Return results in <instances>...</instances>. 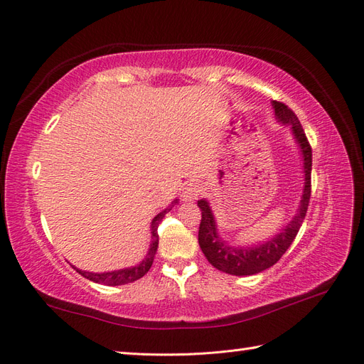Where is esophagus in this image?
<instances>
[{
    "label": "esophagus",
    "mask_w": 364,
    "mask_h": 364,
    "mask_svg": "<svg viewBox=\"0 0 364 364\" xmlns=\"http://www.w3.org/2000/svg\"><path fill=\"white\" fill-rule=\"evenodd\" d=\"M200 186L197 183H188L185 185V188L182 190V200L183 202H194L197 197L200 196Z\"/></svg>",
    "instance_id": "1"
}]
</instances>
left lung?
Segmentation results:
<instances>
[{
    "label": "left lung",
    "instance_id": "obj_1",
    "mask_svg": "<svg viewBox=\"0 0 364 364\" xmlns=\"http://www.w3.org/2000/svg\"><path fill=\"white\" fill-rule=\"evenodd\" d=\"M272 107L274 111L278 123L282 126H289L291 135L296 141L297 147L302 155V170H304V190L301 196L299 208L296 209L294 217L284 226L279 232L262 241L258 245L250 246H232L225 241L218 234L215 217L213 209L209 206L206 199L197 200V206L202 211V222L199 228V246L205 253L206 259L213 266L228 274H235V277H249V274H257L262 270L272 267L277 264L279 258L284 255L285 250L290 247L293 240L296 238L299 228L308 209V202L311 196V147L308 144L305 132L299 123V119L289 106L279 102H272Z\"/></svg>",
    "mask_w": 364,
    "mask_h": 364
}]
</instances>
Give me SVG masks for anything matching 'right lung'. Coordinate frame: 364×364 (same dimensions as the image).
<instances>
[{
    "mask_svg": "<svg viewBox=\"0 0 364 364\" xmlns=\"http://www.w3.org/2000/svg\"><path fill=\"white\" fill-rule=\"evenodd\" d=\"M179 199H176L171 202V205H168L167 208L164 209V211H161L158 215H155V218L151 220V226H150V230H151V243H150V247H149V252L146 258L142 259L139 264H136V266L134 267H126V269H119V270H112V272H103V273H92V272H86V270H80L74 267L77 272H79L83 278L90 279L92 282H98V284H105V285H124V284H129V282H134L139 278L144 277V274L150 270L151 264H153V259H155V255H156V250H158V245H159V235H158V226L159 223L162 222V218L165 217V214H167L171 206L178 205Z\"/></svg>",
    "mask_w": 364,
    "mask_h": 364,
    "instance_id": "obj_1",
    "label": "right lung"
}]
</instances>
